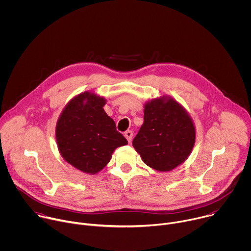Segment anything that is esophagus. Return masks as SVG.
Here are the masks:
<instances>
[{"label":"esophagus","instance_id":"1","mask_svg":"<svg viewBox=\"0 0 251 251\" xmlns=\"http://www.w3.org/2000/svg\"><path fill=\"white\" fill-rule=\"evenodd\" d=\"M124 136H125V138L127 139V141H128L129 143H131L132 137H133V132L130 131V130H127V131L124 133Z\"/></svg>","mask_w":251,"mask_h":251}]
</instances>
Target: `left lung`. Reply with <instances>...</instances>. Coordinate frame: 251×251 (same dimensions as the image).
Segmentation results:
<instances>
[{
	"mask_svg": "<svg viewBox=\"0 0 251 251\" xmlns=\"http://www.w3.org/2000/svg\"><path fill=\"white\" fill-rule=\"evenodd\" d=\"M196 142V128L184 107L170 96L154 98L144 105V123L133 147L147 166L169 172L183 164Z\"/></svg>",
	"mask_w": 251,
	"mask_h": 251,
	"instance_id": "8db88e82",
	"label": "left lung"
}]
</instances>
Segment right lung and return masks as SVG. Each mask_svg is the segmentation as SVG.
Returning a JSON list of instances; mask_svg holds the SVG:
<instances>
[{
    "label": "right lung",
    "mask_w": 251,
    "mask_h": 251,
    "mask_svg": "<svg viewBox=\"0 0 251 251\" xmlns=\"http://www.w3.org/2000/svg\"><path fill=\"white\" fill-rule=\"evenodd\" d=\"M106 99L85 91L71 99L56 123L57 148L65 162L95 175L111 160L114 150L127 145L115 122L104 111Z\"/></svg>",
    "instance_id": "right-lung-1"
}]
</instances>
